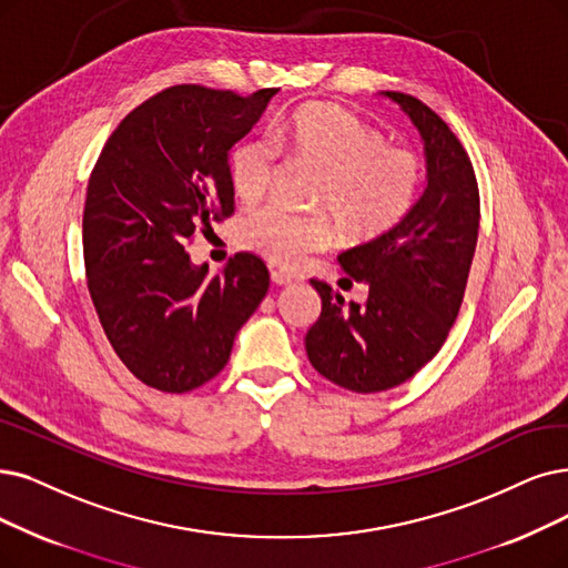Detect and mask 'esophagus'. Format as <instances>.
Listing matches in <instances>:
<instances>
[{"label": "esophagus", "mask_w": 568, "mask_h": 568, "mask_svg": "<svg viewBox=\"0 0 568 568\" xmlns=\"http://www.w3.org/2000/svg\"><path fill=\"white\" fill-rule=\"evenodd\" d=\"M272 282L277 286H286L291 282H296V275H291V272H284V270H272Z\"/></svg>", "instance_id": "esophagus-1"}]
</instances>
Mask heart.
Masks as SVG:
<instances>
[{"instance_id":"obj_1","label":"heart","mask_w":568,"mask_h":568,"mask_svg":"<svg viewBox=\"0 0 568 568\" xmlns=\"http://www.w3.org/2000/svg\"><path fill=\"white\" fill-rule=\"evenodd\" d=\"M296 161L322 172L312 205L328 212L354 242H373L396 231L413 212L424 184L422 155L387 144L384 134L335 104H307L275 132ZM277 172V151L265 140L240 142L229 161L233 193L244 205L261 200ZM242 244L263 258L296 267L335 240L326 214H296L267 205L248 214Z\"/></svg>"}]
</instances>
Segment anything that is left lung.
Wrapping results in <instances>:
<instances>
[{"mask_svg": "<svg viewBox=\"0 0 568 568\" xmlns=\"http://www.w3.org/2000/svg\"><path fill=\"white\" fill-rule=\"evenodd\" d=\"M387 98L422 134L426 189L396 231L337 256L352 280L368 284L366 303L345 305L326 282L310 280L322 314L305 335L307 358L356 394L398 387L438 354L459 314L480 229L478 179L457 134L422 100L396 90Z\"/></svg>", "mask_w": 568, "mask_h": 568, "instance_id": "8db88e82", "label": "left lung"}]
</instances>
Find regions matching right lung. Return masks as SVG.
Returning a JSON list of instances; mask_svg holds the SVG:
<instances>
[{
	"label": "right lung",
	"instance_id": "1",
	"mask_svg": "<svg viewBox=\"0 0 568 568\" xmlns=\"http://www.w3.org/2000/svg\"><path fill=\"white\" fill-rule=\"evenodd\" d=\"M277 88L252 95L181 83L132 109L88 181L83 263L104 335L146 387L184 394L216 377L270 272L235 254L221 275L186 246L235 212L229 153Z\"/></svg>",
	"mask_w": 568,
	"mask_h": 568
}]
</instances>
